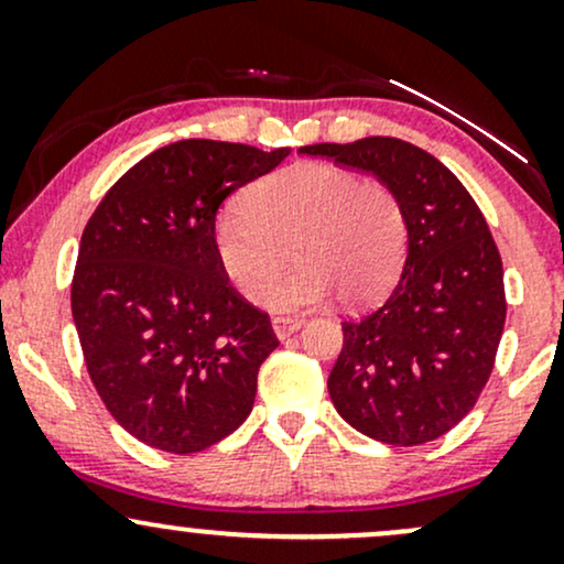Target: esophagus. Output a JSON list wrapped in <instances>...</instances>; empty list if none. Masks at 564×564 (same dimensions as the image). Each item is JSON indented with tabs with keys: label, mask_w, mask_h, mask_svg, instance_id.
I'll list each match as a JSON object with an SVG mask.
<instances>
[{
	"label": "esophagus",
	"mask_w": 564,
	"mask_h": 564,
	"mask_svg": "<svg viewBox=\"0 0 564 564\" xmlns=\"http://www.w3.org/2000/svg\"><path fill=\"white\" fill-rule=\"evenodd\" d=\"M302 323H304L302 318H275L273 321V332H275L278 339H286V336L300 332Z\"/></svg>",
	"instance_id": "34e87169"
}]
</instances>
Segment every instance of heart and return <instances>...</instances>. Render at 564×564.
<instances>
[{"label":"heart","instance_id":"b5f03b06","mask_svg":"<svg viewBox=\"0 0 564 564\" xmlns=\"http://www.w3.org/2000/svg\"><path fill=\"white\" fill-rule=\"evenodd\" d=\"M405 243V212L390 185L313 161L262 180L215 223L225 278L246 300L264 290L262 304L281 315L318 307L334 291L347 307L373 302L398 278ZM289 248L297 268L271 284Z\"/></svg>","mask_w":564,"mask_h":564}]
</instances>
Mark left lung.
<instances>
[{"instance_id":"obj_1","label":"left lung","mask_w":564,"mask_h":564,"mask_svg":"<svg viewBox=\"0 0 564 564\" xmlns=\"http://www.w3.org/2000/svg\"><path fill=\"white\" fill-rule=\"evenodd\" d=\"M371 172L403 204L408 254L384 302L341 323L328 377L336 411L387 445H422L475 408L507 321L503 264L480 206L448 166L398 138L304 145Z\"/></svg>"}]
</instances>
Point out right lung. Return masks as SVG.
<instances>
[{
    "instance_id": "right-lung-1",
    "label": "right lung",
    "mask_w": 564,
    "mask_h": 564,
    "mask_svg": "<svg viewBox=\"0 0 564 564\" xmlns=\"http://www.w3.org/2000/svg\"><path fill=\"white\" fill-rule=\"evenodd\" d=\"M286 156L172 142L121 174L82 232L70 313L84 364L111 416L151 448L206 451L251 413L278 339L219 268L215 219Z\"/></svg>"
}]
</instances>
